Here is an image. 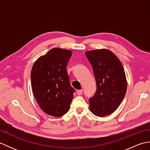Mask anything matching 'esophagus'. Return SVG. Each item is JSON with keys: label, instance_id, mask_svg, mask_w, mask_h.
<instances>
[{"label": "esophagus", "instance_id": "obj_1", "mask_svg": "<svg viewBox=\"0 0 150 150\" xmlns=\"http://www.w3.org/2000/svg\"><path fill=\"white\" fill-rule=\"evenodd\" d=\"M82 90H79L77 91V94L78 95H82Z\"/></svg>", "mask_w": 150, "mask_h": 150}]
</instances>
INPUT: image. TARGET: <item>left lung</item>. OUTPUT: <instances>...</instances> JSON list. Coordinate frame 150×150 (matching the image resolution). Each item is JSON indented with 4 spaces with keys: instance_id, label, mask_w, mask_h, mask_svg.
I'll return each instance as SVG.
<instances>
[{
    "instance_id": "1",
    "label": "left lung",
    "mask_w": 150,
    "mask_h": 150,
    "mask_svg": "<svg viewBox=\"0 0 150 150\" xmlns=\"http://www.w3.org/2000/svg\"><path fill=\"white\" fill-rule=\"evenodd\" d=\"M93 70L97 90L89 99L90 109L103 117L112 113L122 103L127 90L125 72L117 56L106 49L86 52Z\"/></svg>"
}]
</instances>
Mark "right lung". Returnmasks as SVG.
Masks as SVG:
<instances>
[{
  "mask_svg": "<svg viewBox=\"0 0 150 150\" xmlns=\"http://www.w3.org/2000/svg\"><path fill=\"white\" fill-rule=\"evenodd\" d=\"M72 52L53 48L34 63L31 81L35 99L44 112L59 117L68 112L75 89L69 82L66 67Z\"/></svg>",
  "mask_w": 150,
  "mask_h": 150,
  "instance_id": "right-lung-1",
  "label": "right lung"
}]
</instances>
